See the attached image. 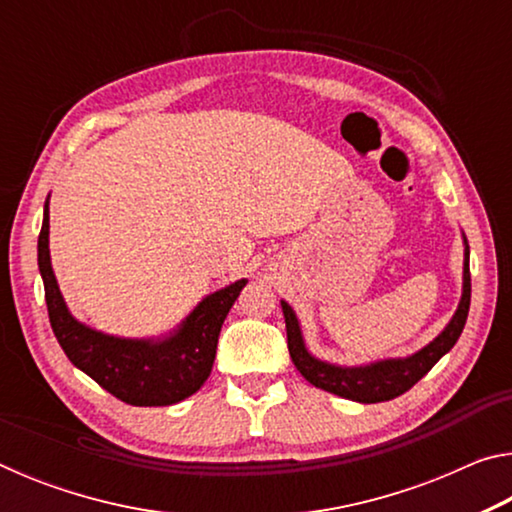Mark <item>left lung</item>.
Segmentation results:
<instances>
[{"label":"left lung","mask_w":512,"mask_h":512,"mask_svg":"<svg viewBox=\"0 0 512 512\" xmlns=\"http://www.w3.org/2000/svg\"><path fill=\"white\" fill-rule=\"evenodd\" d=\"M465 244V259H463V293L458 309L454 311L452 320L440 332L436 339L424 345L411 357L404 359H384L375 363H366V366H336V363H327L316 359L314 354L307 350L305 339H302V329L298 323L296 311L291 309L287 300H280L284 323H287V343L291 361L296 363L300 375L305 377L309 384L316 388H323L327 393H334L345 400L361 402V404H377L388 402L393 397L409 391L411 386L427 375V372L436 366L440 357L454 348L458 336H461L467 311H470V246L463 235Z\"/></svg>","instance_id":"obj_1"}]
</instances>
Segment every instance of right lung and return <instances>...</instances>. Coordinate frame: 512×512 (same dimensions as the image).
Returning <instances> with one entry per match:
<instances>
[{"mask_svg":"<svg viewBox=\"0 0 512 512\" xmlns=\"http://www.w3.org/2000/svg\"><path fill=\"white\" fill-rule=\"evenodd\" d=\"M49 323L67 359L117 400L133 406H171L194 395L210 377L221 325L248 280L205 296L183 323L158 339H121L76 320L58 289L49 257V198L38 237Z\"/></svg>","mask_w":512,"mask_h":512,"instance_id":"add662e5","label":"right lung"}]
</instances>
